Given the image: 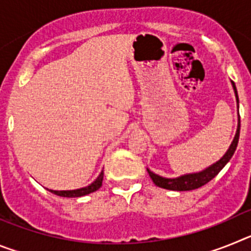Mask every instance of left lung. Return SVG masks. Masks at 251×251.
Returning <instances> with one entry per match:
<instances>
[{
  "label": "left lung",
  "instance_id": "1",
  "mask_svg": "<svg viewBox=\"0 0 251 251\" xmlns=\"http://www.w3.org/2000/svg\"><path fill=\"white\" fill-rule=\"evenodd\" d=\"M232 86H234L235 94H236V100H238L239 103L238 92H236V88H235L234 83H232ZM239 136H240V115H239L238 130H236L234 141H232L231 146H230V148L227 150V152L225 153V156H224L220 161H217L216 163H214L212 166L206 168V170L201 171L199 174L185 175V176L177 177V178H165V177H161L158 176V175L153 174L150 170H147L148 174H150L151 178H152V181L154 182V185L158 186V187L166 188V190H172V191H190V190H196V188L201 187V186L210 182V181H211V179L225 167L226 163L231 159L235 150L238 147Z\"/></svg>",
  "mask_w": 251,
  "mask_h": 251
}]
</instances>
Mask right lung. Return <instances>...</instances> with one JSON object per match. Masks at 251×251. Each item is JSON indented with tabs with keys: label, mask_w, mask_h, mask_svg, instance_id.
<instances>
[{
	"label": "right lung",
	"mask_w": 251,
	"mask_h": 251,
	"mask_svg": "<svg viewBox=\"0 0 251 251\" xmlns=\"http://www.w3.org/2000/svg\"><path fill=\"white\" fill-rule=\"evenodd\" d=\"M103 176L104 174L101 172L99 175V177L95 179L94 182L92 183L88 187L84 188H79V190H73V191H54V190H50V192H52L54 195H57V196L61 197H80V196H85L88 194H92V192L97 191L98 188L101 187V183H103Z\"/></svg>",
	"instance_id": "obj_1"
}]
</instances>
